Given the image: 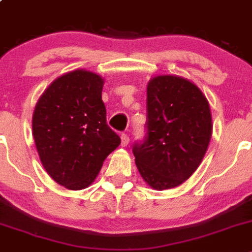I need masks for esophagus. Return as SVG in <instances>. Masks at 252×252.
<instances>
[{
	"mask_svg": "<svg viewBox=\"0 0 252 252\" xmlns=\"http://www.w3.org/2000/svg\"><path fill=\"white\" fill-rule=\"evenodd\" d=\"M121 140H122V146L123 147H126V145L129 144V136L126 135V134H122L121 135Z\"/></svg>",
	"mask_w": 252,
	"mask_h": 252,
	"instance_id": "obj_1",
	"label": "esophagus"
}]
</instances>
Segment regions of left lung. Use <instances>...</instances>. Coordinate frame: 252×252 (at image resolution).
I'll return each instance as SVG.
<instances>
[{"instance_id":"obj_1","label":"left lung","mask_w":252,"mask_h":252,"mask_svg":"<svg viewBox=\"0 0 252 252\" xmlns=\"http://www.w3.org/2000/svg\"><path fill=\"white\" fill-rule=\"evenodd\" d=\"M147 136L133 154L142 179L155 190L179 187L201 163L212 117L202 91L179 75H157L147 84Z\"/></svg>"}]
</instances>
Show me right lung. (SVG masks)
<instances>
[{
	"label": "right lung",
	"instance_id": "add662e5",
	"mask_svg": "<svg viewBox=\"0 0 252 252\" xmlns=\"http://www.w3.org/2000/svg\"><path fill=\"white\" fill-rule=\"evenodd\" d=\"M103 79L75 69L44 91L32 114V135L47 174L69 190L91 185L103 161L121 144L107 126Z\"/></svg>",
	"mask_w": 252,
	"mask_h": 252
}]
</instances>
